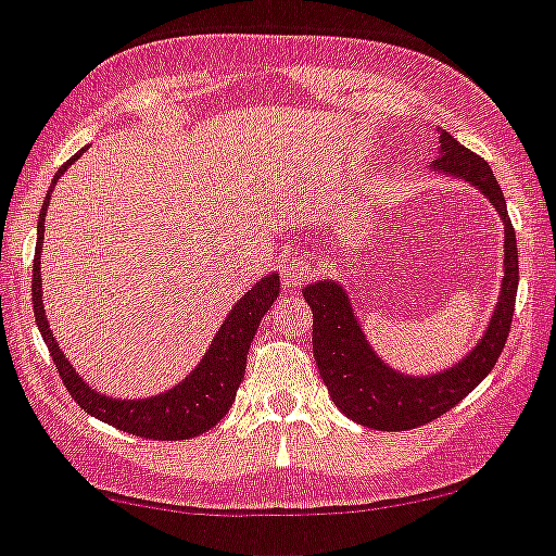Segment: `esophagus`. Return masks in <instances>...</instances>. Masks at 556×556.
Listing matches in <instances>:
<instances>
[{"instance_id":"obj_1","label":"esophagus","mask_w":556,"mask_h":556,"mask_svg":"<svg viewBox=\"0 0 556 556\" xmlns=\"http://www.w3.org/2000/svg\"><path fill=\"white\" fill-rule=\"evenodd\" d=\"M308 274H312V261L303 258V255H295V258H290L282 268L285 288H298Z\"/></svg>"}]
</instances>
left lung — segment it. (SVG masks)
<instances>
[{
  "instance_id": "left-lung-1",
  "label": "left lung",
  "mask_w": 556,
  "mask_h": 556,
  "mask_svg": "<svg viewBox=\"0 0 556 556\" xmlns=\"http://www.w3.org/2000/svg\"><path fill=\"white\" fill-rule=\"evenodd\" d=\"M437 132H440V156L431 170L475 186L484 200H490L504 224V279L490 323L469 354L429 376L394 370L376 354L356 319L352 298L336 279H317L303 288V298L314 314L312 346L319 376L338 410L367 429L407 431L440 418L484 381L509 338L519 263L517 233L511 229L504 191L482 156L460 146L440 127Z\"/></svg>"
}]
</instances>
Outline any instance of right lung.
I'll return each instance as SVG.
<instances>
[{"instance_id": "obj_1", "label": "right lung", "mask_w": 556, "mask_h": 556, "mask_svg": "<svg viewBox=\"0 0 556 556\" xmlns=\"http://www.w3.org/2000/svg\"><path fill=\"white\" fill-rule=\"evenodd\" d=\"M81 154H85V149L79 154H74L55 173L50 191L45 197L42 213H39L31 282L34 317H37L39 332H42L47 349H50L55 370L61 372L63 386H66L68 394L74 396V402H77L87 416L103 420L109 426H116V429L127 431V434L146 437V440H191V437H200L204 431L213 429L233 405V396H237L239 383L244 378V367H248L250 343H253V336L258 330L263 314L271 308L274 298L279 295V277L274 271L266 274V277H261L248 293L233 303L231 312L226 314L224 325L218 327L215 338L210 341V349L204 352L200 365L184 381L175 383L173 389L154 396H146V400H119V396L101 394V391L92 389L79 376L77 367L61 352V343L52 336L42 303L45 215L47 207H50V194L55 189V184Z\"/></svg>"}]
</instances>
